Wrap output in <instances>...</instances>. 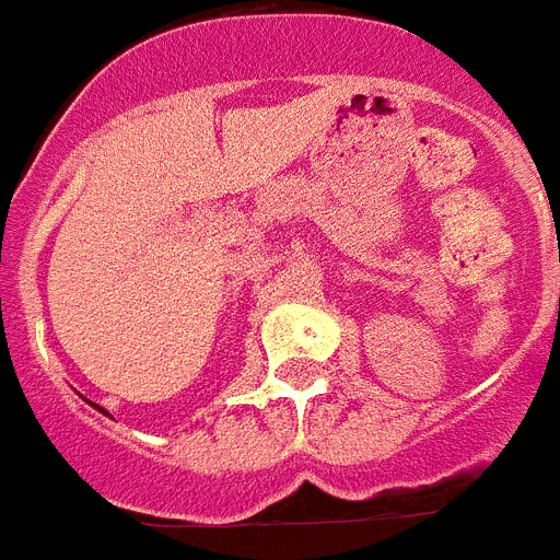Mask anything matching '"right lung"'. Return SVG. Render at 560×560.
<instances>
[{
  "mask_svg": "<svg viewBox=\"0 0 560 560\" xmlns=\"http://www.w3.org/2000/svg\"><path fill=\"white\" fill-rule=\"evenodd\" d=\"M93 408H95V410H102V413H107V410H104V408H98V405H93Z\"/></svg>",
  "mask_w": 560,
  "mask_h": 560,
  "instance_id": "add662e5",
  "label": "right lung"
}]
</instances>
